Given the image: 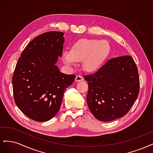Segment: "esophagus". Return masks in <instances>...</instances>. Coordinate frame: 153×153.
Instances as JSON below:
<instances>
[{"mask_svg":"<svg viewBox=\"0 0 153 153\" xmlns=\"http://www.w3.org/2000/svg\"><path fill=\"white\" fill-rule=\"evenodd\" d=\"M84 80V78L81 76V75H77L75 78V82H81Z\"/></svg>","mask_w":153,"mask_h":153,"instance_id":"1","label":"esophagus"}]
</instances>
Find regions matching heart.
<instances>
[{"label": "heart", "mask_w": 153, "mask_h": 153, "mask_svg": "<svg viewBox=\"0 0 153 153\" xmlns=\"http://www.w3.org/2000/svg\"><path fill=\"white\" fill-rule=\"evenodd\" d=\"M110 53L108 41L97 39H81L71 47L69 52H62V61L69 66H76L83 61V66L88 72L96 71L103 65Z\"/></svg>", "instance_id": "obj_1"}]
</instances>
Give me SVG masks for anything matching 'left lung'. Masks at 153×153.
<instances>
[{"mask_svg": "<svg viewBox=\"0 0 153 153\" xmlns=\"http://www.w3.org/2000/svg\"><path fill=\"white\" fill-rule=\"evenodd\" d=\"M88 106L94 117L108 122L124 116L139 92L137 67L131 56L110 59L99 70L84 76Z\"/></svg>", "mask_w": 153, "mask_h": 153, "instance_id": "left-lung-1", "label": "left lung"}]
</instances>
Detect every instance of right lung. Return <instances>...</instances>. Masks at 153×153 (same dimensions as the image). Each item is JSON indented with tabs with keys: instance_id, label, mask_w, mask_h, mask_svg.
Instances as JSON below:
<instances>
[{
	"instance_id": "right-lung-1",
	"label": "right lung",
	"mask_w": 153,
	"mask_h": 153,
	"mask_svg": "<svg viewBox=\"0 0 153 153\" xmlns=\"http://www.w3.org/2000/svg\"><path fill=\"white\" fill-rule=\"evenodd\" d=\"M64 33L51 31L36 37L27 45L13 76L14 99L26 116L48 121L61 107L64 91L75 80L56 66L62 57Z\"/></svg>"
}]
</instances>
